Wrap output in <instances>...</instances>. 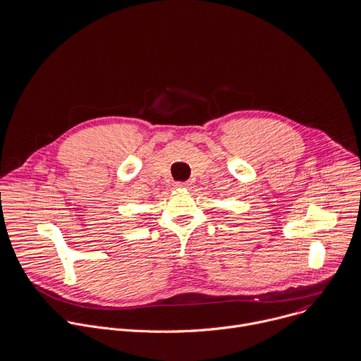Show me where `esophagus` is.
<instances>
[{
  "mask_svg": "<svg viewBox=\"0 0 361 361\" xmlns=\"http://www.w3.org/2000/svg\"><path fill=\"white\" fill-rule=\"evenodd\" d=\"M189 185H190L189 182H176L175 183L176 188H189Z\"/></svg>",
  "mask_w": 361,
  "mask_h": 361,
  "instance_id": "1",
  "label": "esophagus"
}]
</instances>
